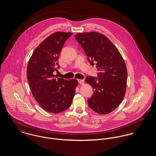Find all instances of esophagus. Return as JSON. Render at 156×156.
<instances>
[{
  "label": "esophagus",
  "mask_w": 156,
  "mask_h": 156,
  "mask_svg": "<svg viewBox=\"0 0 156 156\" xmlns=\"http://www.w3.org/2000/svg\"><path fill=\"white\" fill-rule=\"evenodd\" d=\"M78 81H79V83L81 84V85H83V84L85 83V82H84L83 80H80V79H79V80H78Z\"/></svg>",
  "instance_id": "34e87169"
}]
</instances>
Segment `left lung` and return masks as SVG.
Listing matches in <instances>:
<instances>
[{"mask_svg":"<svg viewBox=\"0 0 156 156\" xmlns=\"http://www.w3.org/2000/svg\"><path fill=\"white\" fill-rule=\"evenodd\" d=\"M84 50L89 63H96L98 80L88 76L85 81L94 89L89 98V108L100 115L109 114L116 109L124 98L127 80L125 61L118 48L103 34L97 32L75 35Z\"/></svg>","mask_w":156,"mask_h":156,"instance_id":"1","label":"left lung"}]
</instances>
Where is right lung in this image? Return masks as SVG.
Wrapping results in <instances>:
<instances>
[{
    "label": "right lung",
    "instance_id": "1",
    "mask_svg": "<svg viewBox=\"0 0 156 156\" xmlns=\"http://www.w3.org/2000/svg\"><path fill=\"white\" fill-rule=\"evenodd\" d=\"M71 32H56L38 45L29 60L27 79L32 94L45 111L64 112L71 105L78 85L76 79L56 78L58 58Z\"/></svg>",
    "mask_w": 156,
    "mask_h": 156
}]
</instances>
